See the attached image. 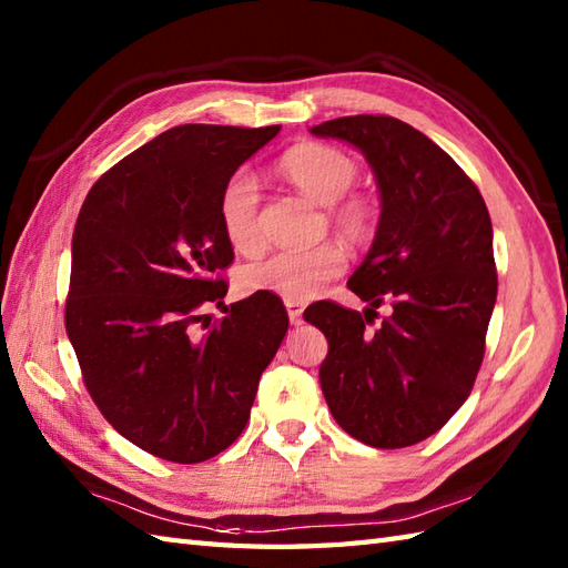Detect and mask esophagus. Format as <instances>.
I'll return each mask as SVG.
<instances>
[{
	"label": "esophagus",
	"instance_id": "esophagus-1",
	"mask_svg": "<svg viewBox=\"0 0 568 568\" xmlns=\"http://www.w3.org/2000/svg\"><path fill=\"white\" fill-rule=\"evenodd\" d=\"M285 307H287V317H291L293 324H303V303L285 300Z\"/></svg>",
	"mask_w": 568,
	"mask_h": 568
}]
</instances>
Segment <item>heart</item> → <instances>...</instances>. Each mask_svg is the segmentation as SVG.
I'll list each match as a JSON object with an SVG mask.
<instances>
[{"label": "heart", "instance_id": "b5f03b06", "mask_svg": "<svg viewBox=\"0 0 568 568\" xmlns=\"http://www.w3.org/2000/svg\"><path fill=\"white\" fill-rule=\"evenodd\" d=\"M277 171L295 190L317 204H327L329 220L346 241L361 244L376 226V204L366 195H346L356 183L358 168L352 155L305 141L283 153ZM261 187L251 173L229 178L220 197V224L234 251L251 256L263 246L261 222ZM344 268V251L336 241H327L307 251H275L268 258L248 265L241 275L244 291H265L285 300L315 297L320 287L339 275Z\"/></svg>", "mask_w": 568, "mask_h": 568}]
</instances>
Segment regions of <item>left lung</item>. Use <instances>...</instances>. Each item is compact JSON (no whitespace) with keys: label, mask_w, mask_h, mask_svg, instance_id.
I'll return each mask as SVG.
<instances>
[{"label":"left lung","mask_w":568,"mask_h":568,"mask_svg":"<svg viewBox=\"0 0 568 568\" xmlns=\"http://www.w3.org/2000/svg\"><path fill=\"white\" fill-rule=\"evenodd\" d=\"M310 131L364 153L381 195L376 236L348 277L368 307L305 310L329 342L324 400L354 439L403 449L442 429L474 388L498 295L490 214L452 155L400 119L342 116ZM383 302L392 315L371 331Z\"/></svg>","instance_id":"left-lung-1"}]
</instances>
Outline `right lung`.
<instances>
[{"label": "right lung", "mask_w": 568, "mask_h": 568, "mask_svg": "<svg viewBox=\"0 0 568 568\" xmlns=\"http://www.w3.org/2000/svg\"><path fill=\"white\" fill-rule=\"evenodd\" d=\"M281 126L183 124L143 143L92 185L72 232L68 339L106 422L165 462L200 464L244 432L287 312L258 291L220 305L234 261L220 197Z\"/></svg>", "instance_id": "1"}]
</instances>
